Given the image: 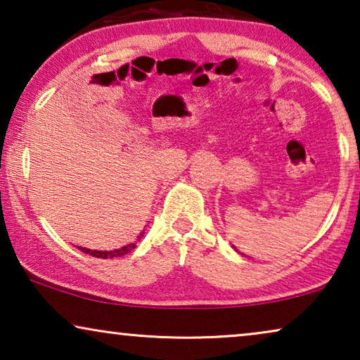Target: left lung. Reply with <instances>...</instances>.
<instances>
[{
    "label": "left lung",
    "instance_id": "left-lung-1",
    "mask_svg": "<svg viewBox=\"0 0 360 360\" xmlns=\"http://www.w3.org/2000/svg\"><path fill=\"white\" fill-rule=\"evenodd\" d=\"M233 248H234V245H233Z\"/></svg>",
    "mask_w": 360,
    "mask_h": 360
}]
</instances>
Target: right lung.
I'll list each match as a JSON object with an SVG mask.
<instances>
[{
	"label": "right lung",
	"instance_id": "right-lung-1",
	"mask_svg": "<svg viewBox=\"0 0 360 360\" xmlns=\"http://www.w3.org/2000/svg\"><path fill=\"white\" fill-rule=\"evenodd\" d=\"M142 236H144V231H142V233H141L139 236H137V240H141ZM137 240H136V243H131V244L124 245V248L115 249V250H91V249H86V248H78V249H80L82 252L93 255V257H98V259H112V257H121V255L131 252V250L136 248Z\"/></svg>",
	"mask_w": 360,
	"mask_h": 360
}]
</instances>
